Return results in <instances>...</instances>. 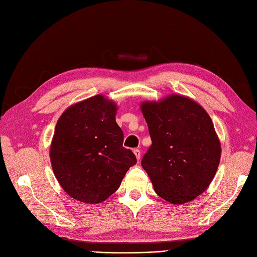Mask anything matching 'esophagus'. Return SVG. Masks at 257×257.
Instances as JSON below:
<instances>
[{
    "label": "esophagus",
    "instance_id": "esophagus-1",
    "mask_svg": "<svg viewBox=\"0 0 257 257\" xmlns=\"http://www.w3.org/2000/svg\"><path fill=\"white\" fill-rule=\"evenodd\" d=\"M134 154H135V157H136V159L139 161L141 160V158H142V152H141V150L139 149H134Z\"/></svg>",
    "mask_w": 257,
    "mask_h": 257
}]
</instances>
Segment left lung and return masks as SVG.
Instances as JSON below:
<instances>
[{
  "label": "left lung",
  "mask_w": 257,
  "mask_h": 257,
  "mask_svg": "<svg viewBox=\"0 0 257 257\" xmlns=\"http://www.w3.org/2000/svg\"><path fill=\"white\" fill-rule=\"evenodd\" d=\"M141 109L152 141L142 161L155 193L181 205L204 193L220 164L221 143L208 112L195 100L170 94Z\"/></svg>",
  "instance_id": "obj_1"
}]
</instances>
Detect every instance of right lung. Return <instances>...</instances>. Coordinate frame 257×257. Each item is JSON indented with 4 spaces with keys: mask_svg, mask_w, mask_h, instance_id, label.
<instances>
[{
    "mask_svg": "<svg viewBox=\"0 0 257 257\" xmlns=\"http://www.w3.org/2000/svg\"><path fill=\"white\" fill-rule=\"evenodd\" d=\"M118 106L102 94L73 104L59 118L50 145L53 174L66 194L99 204L119 189L135 154L123 147Z\"/></svg>",
    "mask_w": 257,
    "mask_h": 257,
    "instance_id": "1",
    "label": "right lung"
}]
</instances>
